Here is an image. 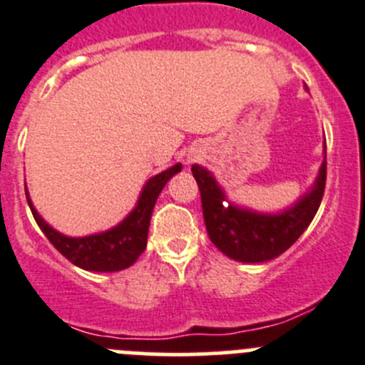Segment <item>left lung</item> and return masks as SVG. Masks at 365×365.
Listing matches in <instances>:
<instances>
[{"mask_svg": "<svg viewBox=\"0 0 365 365\" xmlns=\"http://www.w3.org/2000/svg\"><path fill=\"white\" fill-rule=\"evenodd\" d=\"M192 175L201 192L205 226L215 247L237 262L257 264L277 258L309 228L323 200L327 157L312 189L303 194L292 207L278 214H260L226 203L222 189L201 165H192Z\"/></svg>", "mask_w": 365, "mask_h": 365, "instance_id": "obj_1", "label": "left lung"}]
</instances>
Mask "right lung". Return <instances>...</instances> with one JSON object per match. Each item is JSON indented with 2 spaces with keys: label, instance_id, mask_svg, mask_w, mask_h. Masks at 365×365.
I'll list each match as a JSON object with an SVG mask.
<instances>
[{
  "label": "right lung",
  "instance_id": "add662e5",
  "mask_svg": "<svg viewBox=\"0 0 365 365\" xmlns=\"http://www.w3.org/2000/svg\"><path fill=\"white\" fill-rule=\"evenodd\" d=\"M182 171V164H176L165 171L150 178L140 192L135 208L114 228L103 233H94L87 237H67L53 230L38 215L26 190V200L30 210L37 221L38 228L44 232L49 242L63 255L69 262L85 271L114 272L130 267L146 250L148 230H150L151 212L157 203L158 194L169 182V178Z\"/></svg>",
  "mask_w": 365,
  "mask_h": 365
}]
</instances>
